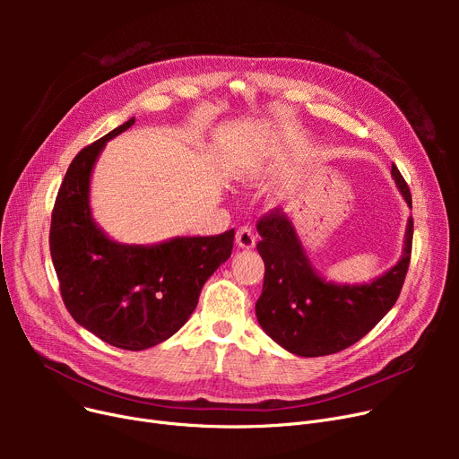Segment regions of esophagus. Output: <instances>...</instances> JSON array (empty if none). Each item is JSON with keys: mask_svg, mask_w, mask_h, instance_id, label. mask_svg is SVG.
Segmentation results:
<instances>
[{"mask_svg": "<svg viewBox=\"0 0 459 459\" xmlns=\"http://www.w3.org/2000/svg\"><path fill=\"white\" fill-rule=\"evenodd\" d=\"M236 244H238L239 247H244V249H251V247H255V244H256V236H255L253 229H251V227H247V225L239 227V229H238V232H236Z\"/></svg>", "mask_w": 459, "mask_h": 459, "instance_id": "obj_1", "label": "esophagus"}]
</instances>
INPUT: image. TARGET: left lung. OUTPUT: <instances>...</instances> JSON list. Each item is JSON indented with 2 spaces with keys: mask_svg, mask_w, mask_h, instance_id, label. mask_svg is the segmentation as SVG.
<instances>
[{
  "mask_svg": "<svg viewBox=\"0 0 459 459\" xmlns=\"http://www.w3.org/2000/svg\"><path fill=\"white\" fill-rule=\"evenodd\" d=\"M391 173L411 206V191L394 163ZM256 229L262 236L256 249L266 266L256 318L277 344L296 355L322 357L350 348L376 327L402 292L411 260L413 217H409L400 262L379 279L360 286L327 282L312 270L281 208L264 213Z\"/></svg>",
  "mask_w": 459,
  "mask_h": 459,
  "instance_id": "left-lung-1",
  "label": "left lung"
}]
</instances>
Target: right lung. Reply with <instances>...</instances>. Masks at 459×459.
I'll return each mask as SVG.
<instances>
[{
    "instance_id": "obj_1",
    "label": "right lung",
    "mask_w": 459,
    "mask_h": 459,
    "mask_svg": "<svg viewBox=\"0 0 459 459\" xmlns=\"http://www.w3.org/2000/svg\"><path fill=\"white\" fill-rule=\"evenodd\" d=\"M134 123L130 118L72 160L52 212L50 253L70 316L104 342L139 351L187 322L204 282L230 256L234 229L144 247L117 244L94 225L92 165L106 141Z\"/></svg>"
}]
</instances>
